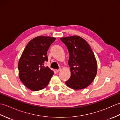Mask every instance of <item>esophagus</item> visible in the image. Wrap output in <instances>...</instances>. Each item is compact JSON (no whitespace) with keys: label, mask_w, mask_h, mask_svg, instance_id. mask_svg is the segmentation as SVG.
<instances>
[{"label":"esophagus","mask_w":120,"mask_h":120,"mask_svg":"<svg viewBox=\"0 0 120 120\" xmlns=\"http://www.w3.org/2000/svg\"><path fill=\"white\" fill-rule=\"evenodd\" d=\"M60 71H61V68H59L58 70H56V71H57V72H60Z\"/></svg>","instance_id":"1"}]
</instances>
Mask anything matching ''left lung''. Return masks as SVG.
I'll list each match as a JSON object with an SVG mask.
<instances>
[{
	"instance_id": "1",
	"label": "left lung",
	"mask_w": 120,
	"mask_h": 120,
	"mask_svg": "<svg viewBox=\"0 0 120 120\" xmlns=\"http://www.w3.org/2000/svg\"><path fill=\"white\" fill-rule=\"evenodd\" d=\"M60 40L67 46L70 55L68 64L71 75L66 85L75 90L86 88L93 82L98 71L96 58L90 46L77 35Z\"/></svg>"
}]
</instances>
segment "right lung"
I'll list each match as a JSON object with an SVG mask.
<instances>
[{
  "label": "right lung",
  "instance_id": "obj_1",
  "mask_svg": "<svg viewBox=\"0 0 120 120\" xmlns=\"http://www.w3.org/2000/svg\"><path fill=\"white\" fill-rule=\"evenodd\" d=\"M55 40L50 37H37L30 41L22 52L18 63L19 77L30 90L44 89L54 74L44 63L48 61L47 52Z\"/></svg>",
  "mask_w": 120,
  "mask_h": 120
}]
</instances>
